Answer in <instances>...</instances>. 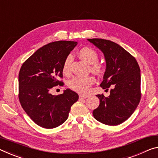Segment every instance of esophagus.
Wrapping results in <instances>:
<instances>
[{
  "label": "esophagus",
  "mask_w": 158,
  "mask_h": 158,
  "mask_svg": "<svg viewBox=\"0 0 158 158\" xmlns=\"http://www.w3.org/2000/svg\"><path fill=\"white\" fill-rule=\"evenodd\" d=\"M88 96H84V95H79V100H82V99H86L88 98Z\"/></svg>",
  "instance_id": "obj_1"
}]
</instances>
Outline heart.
Here are the masks:
<instances>
[{
    "instance_id": "b5f03b06",
    "label": "heart",
    "mask_w": 158,
    "mask_h": 158,
    "mask_svg": "<svg viewBox=\"0 0 158 158\" xmlns=\"http://www.w3.org/2000/svg\"><path fill=\"white\" fill-rule=\"evenodd\" d=\"M79 56L81 58L89 64H92L91 69L93 72L96 73H101L103 67L101 64L98 62V56L97 52L91 48L84 47L79 50ZM72 61V56L69 55L63 62L62 71L64 74L69 73L70 64ZM94 78L91 76L79 77L75 76L69 80L68 86L73 91L80 93V94H86L88 92L90 86L94 84Z\"/></svg>"
}]
</instances>
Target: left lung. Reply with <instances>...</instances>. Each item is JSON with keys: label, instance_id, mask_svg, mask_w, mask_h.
I'll use <instances>...</instances> for the list:
<instances>
[{"label": "left lung", "instance_id": "left-lung-1", "mask_svg": "<svg viewBox=\"0 0 158 158\" xmlns=\"http://www.w3.org/2000/svg\"><path fill=\"white\" fill-rule=\"evenodd\" d=\"M104 54L106 69L101 86L110 96L97 95L99 106L93 111L101 123L116 126L129 118L141 100V70L134 56L109 40L88 39Z\"/></svg>", "mask_w": 158, "mask_h": 158}]
</instances>
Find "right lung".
Wrapping results in <instances>:
<instances>
[{"label": "right lung", "instance_id": "add662e5", "mask_svg": "<svg viewBox=\"0 0 158 158\" xmlns=\"http://www.w3.org/2000/svg\"><path fill=\"white\" fill-rule=\"evenodd\" d=\"M77 45L76 41H58L40 48L25 61L19 73V100L29 117L39 126L53 129L63 124L79 95L69 89L58 96L50 91L62 86V65Z\"/></svg>", "mask_w": 158, "mask_h": 158}]
</instances>
